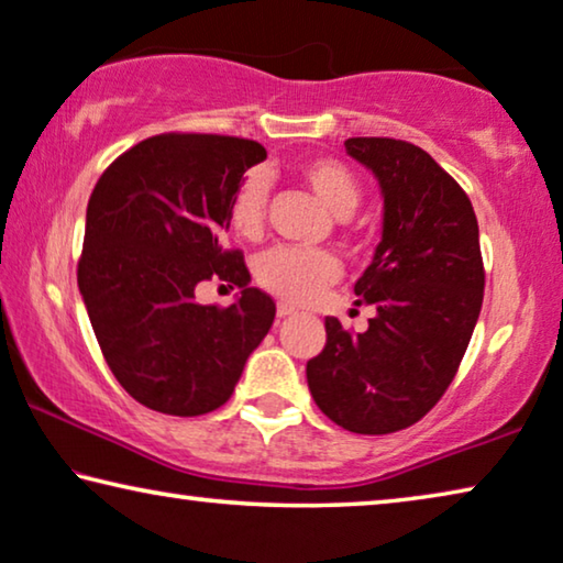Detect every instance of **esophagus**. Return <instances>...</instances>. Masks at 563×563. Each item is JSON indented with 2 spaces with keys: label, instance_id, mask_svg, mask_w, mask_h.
Listing matches in <instances>:
<instances>
[{
  "label": "esophagus",
  "instance_id": "esophagus-1",
  "mask_svg": "<svg viewBox=\"0 0 563 563\" xmlns=\"http://www.w3.org/2000/svg\"><path fill=\"white\" fill-rule=\"evenodd\" d=\"M298 310L292 308V306H288V303H278V318H290V316H296Z\"/></svg>",
  "mask_w": 563,
  "mask_h": 563
}]
</instances>
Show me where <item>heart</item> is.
<instances>
[{
  "mask_svg": "<svg viewBox=\"0 0 563 563\" xmlns=\"http://www.w3.org/2000/svg\"><path fill=\"white\" fill-rule=\"evenodd\" d=\"M296 179L333 217H349L362 201V184L346 164L331 156H306L292 166ZM230 224L242 240H257L265 224V184L247 179L230 205ZM257 283L288 303L303 306L335 283L339 260L325 250L273 247L257 260Z\"/></svg>",
  "mask_w": 563,
  "mask_h": 563,
  "instance_id": "1",
  "label": "heart"
}]
</instances>
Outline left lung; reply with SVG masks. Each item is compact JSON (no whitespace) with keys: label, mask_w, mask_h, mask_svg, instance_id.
I'll return each mask as SVG.
<instances>
[{"label":"left lung","mask_w":563,"mask_h":563,"mask_svg":"<svg viewBox=\"0 0 563 563\" xmlns=\"http://www.w3.org/2000/svg\"><path fill=\"white\" fill-rule=\"evenodd\" d=\"M346 154L376 176L382 242L356 280L374 306L364 333L325 318V346L306 366L321 412L356 434L415 424L455 379L483 306L477 220L463 187L409 141L349 139Z\"/></svg>","instance_id":"8db88e82"}]
</instances>
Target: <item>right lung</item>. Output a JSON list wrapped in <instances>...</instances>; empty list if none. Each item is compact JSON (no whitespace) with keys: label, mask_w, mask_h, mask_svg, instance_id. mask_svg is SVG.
I'll return each mask as SVG.
<instances>
[{"label":"right lung","mask_w":563,"mask_h":563,"mask_svg":"<svg viewBox=\"0 0 563 563\" xmlns=\"http://www.w3.org/2000/svg\"><path fill=\"white\" fill-rule=\"evenodd\" d=\"M265 156L250 139L158 133L115 158L90 195L78 288L106 364L148 409L222 407L271 331L273 298L250 288L240 250L222 247L242 174ZM212 277L239 285L232 307L196 303V285Z\"/></svg>","instance_id":"obj_1"}]
</instances>
